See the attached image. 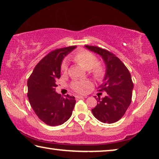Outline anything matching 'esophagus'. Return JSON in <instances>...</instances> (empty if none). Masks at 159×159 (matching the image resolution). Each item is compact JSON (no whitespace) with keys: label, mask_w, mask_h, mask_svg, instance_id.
I'll return each instance as SVG.
<instances>
[{"label":"esophagus","mask_w":159,"mask_h":159,"mask_svg":"<svg viewBox=\"0 0 159 159\" xmlns=\"http://www.w3.org/2000/svg\"><path fill=\"white\" fill-rule=\"evenodd\" d=\"M83 98H84V97H83V96H76V99H83Z\"/></svg>","instance_id":"1"}]
</instances>
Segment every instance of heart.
<instances>
[{
  "label": "heart",
  "instance_id": "1",
  "mask_svg": "<svg viewBox=\"0 0 159 159\" xmlns=\"http://www.w3.org/2000/svg\"><path fill=\"white\" fill-rule=\"evenodd\" d=\"M73 59L76 62L88 69L95 79L101 80L105 76L106 69L104 64L101 62H97L96 56L89 51L78 50L74 53ZM67 70L68 63L66 61H64L61 64V71L63 74H66ZM92 86V83L88 80H74L71 84V89L79 94H84Z\"/></svg>",
  "mask_w": 159,
  "mask_h": 159
}]
</instances>
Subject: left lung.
Returning a JSON list of instances; mask_svg holds the SVG:
<instances>
[{"instance_id": "left-lung-1", "label": "left lung", "mask_w": 159, "mask_h": 159, "mask_svg": "<svg viewBox=\"0 0 159 159\" xmlns=\"http://www.w3.org/2000/svg\"><path fill=\"white\" fill-rule=\"evenodd\" d=\"M85 47L102 56L107 66L104 82L99 92L105 91L104 98H96L98 104L92 109L93 114L102 123H113L119 120L130 106L133 83L127 67L114 53L98 46Z\"/></svg>"}]
</instances>
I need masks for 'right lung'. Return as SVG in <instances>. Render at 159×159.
Listing matches in <instances>:
<instances>
[{
  "label": "right lung",
  "instance_id": "add662e5",
  "mask_svg": "<svg viewBox=\"0 0 159 159\" xmlns=\"http://www.w3.org/2000/svg\"><path fill=\"white\" fill-rule=\"evenodd\" d=\"M76 46L54 50L37 64L29 76L27 96L37 116L45 124L60 125L71 117L76 100L74 97H61L55 92L57 80L61 76L62 60Z\"/></svg>",
  "mask_w": 159,
  "mask_h": 159
}]
</instances>
